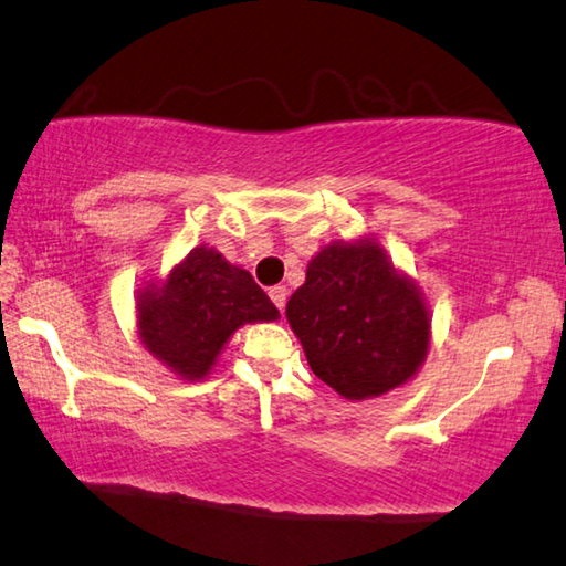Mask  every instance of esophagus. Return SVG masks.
<instances>
[{
	"instance_id": "esophagus-1",
	"label": "esophagus",
	"mask_w": 566,
	"mask_h": 566,
	"mask_svg": "<svg viewBox=\"0 0 566 566\" xmlns=\"http://www.w3.org/2000/svg\"><path fill=\"white\" fill-rule=\"evenodd\" d=\"M268 295H271V301L277 311L285 308V298H289V291H285V285H273L271 291H268Z\"/></svg>"
}]
</instances>
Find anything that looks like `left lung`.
Here are the masks:
<instances>
[{
	"label": "left lung",
	"instance_id": "left-lung-1",
	"mask_svg": "<svg viewBox=\"0 0 566 566\" xmlns=\"http://www.w3.org/2000/svg\"><path fill=\"white\" fill-rule=\"evenodd\" d=\"M285 315L313 373L348 400L398 388L428 355L420 293L375 243L323 248Z\"/></svg>",
	"mask_w": 566,
	"mask_h": 566
}]
</instances>
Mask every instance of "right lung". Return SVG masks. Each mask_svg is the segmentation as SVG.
Returning a JSON list of instances; mask_svg holds the SVG:
<instances>
[{"mask_svg": "<svg viewBox=\"0 0 566 566\" xmlns=\"http://www.w3.org/2000/svg\"><path fill=\"white\" fill-rule=\"evenodd\" d=\"M277 308L251 273L228 265L213 248H193L161 291L138 301L146 348L184 378H203L243 323L275 321Z\"/></svg>", "mask_w": 566, "mask_h": 566, "instance_id": "1", "label": "right lung"}]
</instances>
